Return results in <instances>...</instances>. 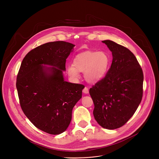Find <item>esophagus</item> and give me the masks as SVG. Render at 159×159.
I'll return each mask as SVG.
<instances>
[{"label":"esophagus","instance_id":"34e87169","mask_svg":"<svg viewBox=\"0 0 159 159\" xmlns=\"http://www.w3.org/2000/svg\"><path fill=\"white\" fill-rule=\"evenodd\" d=\"M83 93L85 94H88L89 93V89L86 87H84V89H83Z\"/></svg>","mask_w":159,"mask_h":159}]
</instances>
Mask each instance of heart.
<instances>
[{
  "label": "heart",
  "mask_w": 159,
  "mask_h": 159,
  "mask_svg": "<svg viewBox=\"0 0 159 159\" xmlns=\"http://www.w3.org/2000/svg\"><path fill=\"white\" fill-rule=\"evenodd\" d=\"M111 59L104 52L88 51L77 55L73 65L67 67L69 75L73 79L79 77L80 72H85V78L89 82H97L106 75L110 65Z\"/></svg>",
  "instance_id": "1"
}]
</instances>
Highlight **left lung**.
I'll return each instance as SVG.
<instances>
[{
  "label": "left lung",
  "mask_w": 159,
  "mask_h": 159,
  "mask_svg": "<svg viewBox=\"0 0 159 159\" xmlns=\"http://www.w3.org/2000/svg\"><path fill=\"white\" fill-rule=\"evenodd\" d=\"M102 43L112 52V63L105 77L89 89V93L96 121L104 128L114 129L123 126L140 104L143 74L129 50L111 40Z\"/></svg>",
  "instance_id": "obj_1"
}]
</instances>
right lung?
<instances>
[{
	"label": "right lung",
	"instance_id": "add662e5",
	"mask_svg": "<svg viewBox=\"0 0 159 159\" xmlns=\"http://www.w3.org/2000/svg\"><path fill=\"white\" fill-rule=\"evenodd\" d=\"M74 46L63 41L40 45L25 56L17 75L22 111L36 128L51 134L66 129L72 109L82 98L84 85L66 82L63 75L66 59Z\"/></svg>",
	"mask_w": 159,
	"mask_h": 159
}]
</instances>
